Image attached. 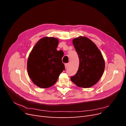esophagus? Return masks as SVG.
Here are the masks:
<instances>
[{
  "label": "esophagus",
  "mask_w": 126,
  "mask_h": 126,
  "mask_svg": "<svg viewBox=\"0 0 126 126\" xmlns=\"http://www.w3.org/2000/svg\"><path fill=\"white\" fill-rule=\"evenodd\" d=\"M64 66H65V68H67L68 67V63H65V64H64Z\"/></svg>",
  "instance_id": "1"
}]
</instances>
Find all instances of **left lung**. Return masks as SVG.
I'll use <instances>...</instances> for the list:
<instances>
[{
  "label": "left lung",
  "instance_id": "8db88e82",
  "mask_svg": "<svg viewBox=\"0 0 126 126\" xmlns=\"http://www.w3.org/2000/svg\"><path fill=\"white\" fill-rule=\"evenodd\" d=\"M79 58L77 73L70 78L76 86L87 88L99 80L105 68V60L99 49L87 37L80 36L72 40Z\"/></svg>",
  "mask_w": 126,
  "mask_h": 126
}]
</instances>
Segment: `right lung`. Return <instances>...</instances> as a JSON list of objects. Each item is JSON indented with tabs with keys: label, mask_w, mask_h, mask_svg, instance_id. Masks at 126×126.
I'll use <instances>...</instances> for the list:
<instances>
[{
	"label": "right lung",
	"mask_w": 126,
	"mask_h": 126,
	"mask_svg": "<svg viewBox=\"0 0 126 126\" xmlns=\"http://www.w3.org/2000/svg\"><path fill=\"white\" fill-rule=\"evenodd\" d=\"M58 43L56 38H42L29 55L27 66L28 75L34 84L41 88L54 85L65 69L62 59L63 52L57 50Z\"/></svg>",
	"instance_id": "obj_1"
}]
</instances>
